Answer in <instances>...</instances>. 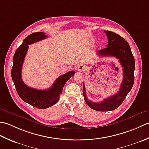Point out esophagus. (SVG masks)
I'll return each instance as SVG.
<instances>
[{"label":"esophagus","instance_id":"obj_1","mask_svg":"<svg viewBox=\"0 0 149 149\" xmlns=\"http://www.w3.org/2000/svg\"><path fill=\"white\" fill-rule=\"evenodd\" d=\"M85 65H79L78 66V68H77V69H78V70L79 71H81V72H83V71H84V70H85Z\"/></svg>","mask_w":149,"mask_h":149}]
</instances>
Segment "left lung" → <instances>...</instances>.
Returning a JSON list of instances; mask_svg holds the SVG:
<instances>
[{
	"instance_id": "8db88e82",
	"label": "left lung",
	"mask_w": 149,
	"mask_h": 149,
	"mask_svg": "<svg viewBox=\"0 0 149 149\" xmlns=\"http://www.w3.org/2000/svg\"><path fill=\"white\" fill-rule=\"evenodd\" d=\"M108 39L107 47L97 52L100 56H113L118 59L123 68V80L118 92L104 99L101 102H94L86 97L83 83V96L88 106L98 111H107L116 109L120 106L132 89L134 81L135 62L128 42L118 34L104 31Z\"/></svg>"
}]
</instances>
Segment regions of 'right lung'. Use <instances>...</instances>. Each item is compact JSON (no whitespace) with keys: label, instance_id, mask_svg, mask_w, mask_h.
<instances>
[{"label":"right lung","instance_id":"add662e5","mask_svg":"<svg viewBox=\"0 0 149 149\" xmlns=\"http://www.w3.org/2000/svg\"><path fill=\"white\" fill-rule=\"evenodd\" d=\"M47 36L44 33L37 32L26 37L22 45L16 50L11 70L12 80L19 97L24 102L38 109L48 108L58 102L66 81L75 74L74 71H70L61 75L56 79L51 87L45 90L34 89L24 84L22 79V68L29 48L28 45L45 39Z\"/></svg>","mask_w":149,"mask_h":149}]
</instances>
